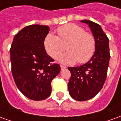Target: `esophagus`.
Wrapping results in <instances>:
<instances>
[{"instance_id":"34e87169","label":"esophagus","mask_w":121,"mask_h":121,"mask_svg":"<svg viewBox=\"0 0 121 121\" xmlns=\"http://www.w3.org/2000/svg\"><path fill=\"white\" fill-rule=\"evenodd\" d=\"M60 68H61V70H64V69H66V66H63V65H60Z\"/></svg>"}]
</instances>
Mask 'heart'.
<instances>
[{
    "instance_id": "1",
    "label": "heart",
    "mask_w": 121,
    "mask_h": 121,
    "mask_svg": "<svg viewBox=\"0 0 121 121\" xmlns=\"http://www.w3.org/2000/svg\"><path fill=\"white\" fill-rule=\"evenodd\" d=\"M56 32L58 37L49 34L44 40V48L49 56L56 59L66 45L68 51L59 57L61 63L83 64L91 58L95 49V38L91 34L72 23L59 27Z\"/></svg>"
}]
</instances>
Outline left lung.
I'll list each match as a JSON object with an SVG mask.
<instances>
[{
	"instance_id": "1",
	"label": "left lung",
	"mask_w": 121,
	"mask_h": 121,
	"mask_svg": "<svg viewBox=\"0 0 121 121\" xmlns=\"http://www.w3.org/2000/svg\"><path fill=\"white\" fill-rule=\"evenodd\" d=\"M81 22L91 29L95 40V50L86 63L68 68L71 72L68 91L73 99L85 101L95 97L102 89L107 77L110 54L108 38L100 25L86 19Z\"/></svg>"
}]
</instances>
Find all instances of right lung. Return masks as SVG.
Here are the masks:
<instances>
[{"label": "right lung", "instance_id": "add662e5", "mask_svg": "<svg viewBox=\"0 0 121 121\" xmlns=\"http://www.w3.org/2000/svg\"><path fill=\"white\" fill-rule=\"evenodd\" d=\"M49 31L46 25L24 27L13 38L10 48L12 73L16 86L26 97L36 101L48 98L51 81L60 71L44 48Z\"/></svg>", "mask_w": 121, "mask_h": 121}]
</instances>
